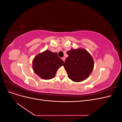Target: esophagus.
<instances>
[{
  "label": "esophagus",
  "mask_w": 122,
  "mask_h": 122,
  "mask_svg": "<svg viewBox=\"0 0 122 122\" xmlns=\"http://www.w3.org/2000/svg\"><path fill=\"white\" fill-rule=\"evenodd\" d=\"M62 60L63 61H65V57H63L62 58Z\"/></svg>",
  "instance_id": "obj_1"
}]
</instances>
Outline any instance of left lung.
I'll use <instances>...</instances> for the list:
<instances>
[{
	"label": "left lung",
	"mask_w": 122,
	"mask_h": 122,
	"mask_svg": "<svg viewBox=\"0 0 122 122\" xmlns=\"http://www.w3.org/2000/svg\"><path fill=\"white\" fill-rule=\"evenodd\" d=\"M67 53L68 57L64 67L69 78L76 82L86 80L94 69V61L91 54L82 48L71 49Z\"/></svg>",
	"instance_id": "8db88e82"
}]
</instances>
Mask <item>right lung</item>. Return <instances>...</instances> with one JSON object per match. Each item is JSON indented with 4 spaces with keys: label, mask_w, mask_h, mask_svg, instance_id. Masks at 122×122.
Masks as SVG:
<instances>
[{
    "label": "right lung",
    "mask_w": 122,
    "mask_h": 122,
    "mask_svg": "<svg viewBox=\"0 0 122 122\" xmlns=\"http://www.w3.org/2000/svg\"><path fill=\"white\" fill-rule=\"evenodd\" d=\"M62 65L64 61L58 56L57 53L48 50L36 55L32 61L34 72L45 80L54 78L57 70Z\"/></svg>",
    "instance_id": "1"
}]
</instances>
